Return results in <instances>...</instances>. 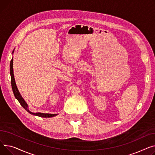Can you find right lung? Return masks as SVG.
<instances>
[{
  "mask_svg": "<svg viewBox=\"0 0 155 155\" xmlns=\"http://www.w3.org/2000/svg\"><path fill=\"white\" fill-rule=\"evenodd\" d=\"M14 49L12 51V54H14ZM10 74H11V77L12 89V91H13L14 94L15 98L18 100V101H19V103L21 104V105L25 109V110L27 112H29L31 114L37 116H39V117H54V116H56L58 115V114H49V113H39V112L33 113V112H31L29 110L28 104H27V103L25 101V100L24 99V98L22 97L21 94H20L19 90H18L17 87L16 86L15 81V79H14V70H13V58H12V60L11 61V63H10Z\"/></svg>",
  "mask_w": 155,
  "mask_h": 155,
  "instance_id": "obj_1",
  "label": "right lung"
}]
</instances>
